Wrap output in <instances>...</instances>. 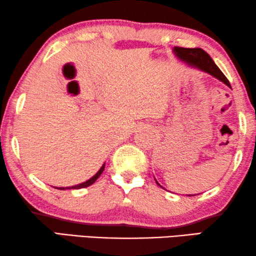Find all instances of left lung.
Instances as JSON below:
<instances>
[{
    "mask_svg": "<svg viewBox=\"0 0 256 256\" xmlns=\"http://www.w3.org/2000/svg\"><path fill=\"white\" fill-rule=\"evenodd\" d=\"M174 52L176 56H177L180 60L185 61L187 64H190L194 68H198L202 71H205V72L210 74L211 76L216 77L219 79L220 82H222L226 85L230 86V82L227 79V77L224 76L218 66L214 64V61L212 60L211 56L204 51L202 48H179V46H176L174 48ZM156 184L160 187H162L160 184L156 182ZM190 196V195H188Z\"/></svg>",
    "mask_w": 256,
    "mask_h": 256,
    "instance_id": "1",
    "label": "left lung"
}]
</instances>
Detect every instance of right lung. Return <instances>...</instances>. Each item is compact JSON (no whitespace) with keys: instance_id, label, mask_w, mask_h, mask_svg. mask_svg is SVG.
I'll return each mask as SVG.
<instances>
[{"instance_id":"add662e5","label":"right lung","mask_w":256,"mask_h":256,"mask_svg":"<svg viewBox=\"0 0 256 256\" xmlns=\"http://www.w3.org/2000/svg\"><path fill=\"white\" fill-rule=\"evenodd\" d=\"M104 168H106V164H103V166H102V168H100V169L98 171V174H96L95 176H93V177H92L90 180H87V182H85L79 184V185L72 186V187H66V188H64V187H60V188H56V190H79V188L88 187V186H90V185H92V184H94V182H96V179H98V178L100 177V174L103 172Z\"/></svg>"}]
</instances>
